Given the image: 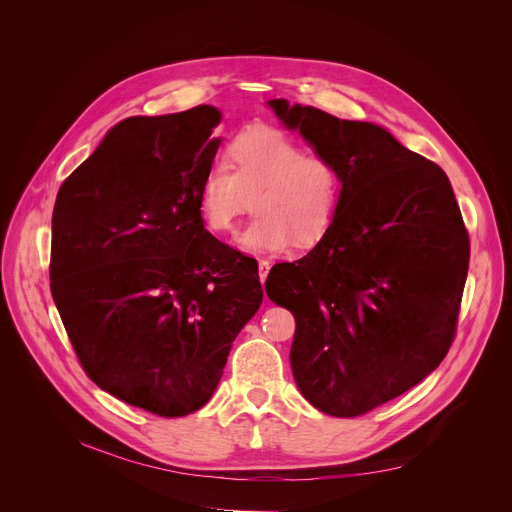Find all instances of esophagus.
<instances>
[{"instance_id":"obj_1","label":"esophagus","mask_w":512,"mask_h":512,"mask_svg":"<svg viewBox=\"0 0 512 512\" xmlns=\"http://www.w3.org/2000/svg\"><path fill=\"white\" fill-rule=\"evenodd\" d=\"M257 267H259V280H261V282H265L267 274H270V267H272V263H270V261H265V259H261Z\"/></svg>"}]
</instances>
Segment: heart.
<instances>
[{
	"instance_id": "heart-1",
	"label": "heart",
	"mask_w": 512,
	"mask_h": 512,
	"mask_svg": "<svg viewBox=\"0 0 512 512\" xmlns=\"http://www.w3.org/2000/svg\"><path fill=\"white\" fill-rule=\"evenodd\" d=\"M228 159L205 170L197 203L215 234H232L238 218L257 211L238 245L249 253H280L292 238L311 245L330 228L340 201V174L332 159L305 147L274 126L240 130L228 145Z\"/></svg>"
}]
</instances>
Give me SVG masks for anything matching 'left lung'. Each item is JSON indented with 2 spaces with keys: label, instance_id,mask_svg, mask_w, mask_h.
I'll return each instance as SVG.
<instances>
[{
  "label": "left lung",
  "instance_id": "1",
  "mask_svg": "<svg viewBox=\"0 0 512 512\" xmlns=\"http://www.w3.org/2000/svg\"><path fill=\"white\" fill-rule=\"evenodd\" d=\"M267 105L332 159L342 186L326 234L303 259L274 265L265 292L297 319L290 365L301 394L321 413L357 417L446 357L469 236L444 170L386 128L286 99Z\"/></svg>",
  "mask_w": 512,
  "mask_h": 512
}]
</instances>
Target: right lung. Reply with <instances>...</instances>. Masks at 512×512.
Wrapping results in <instances>:
<instances>
[{
    "mask_svg": "<svg viewBox=\"0 0 512 512\" xmlns=\"http://www.w3.org/2000/svg\"><path fill=\"white\" fill-rule=\"evenodd\" d=\"M220 120L197 105L118 122L53 207L51 297L80 365L159 417L205 405L263 301L257 261L211 236L197 203Z\"/></svg>",
    "mask_w": 512,
    "mask_h": 512,
    "instance_id": "right-lung-1",
    "label": "right lung"
}]
</instances>
